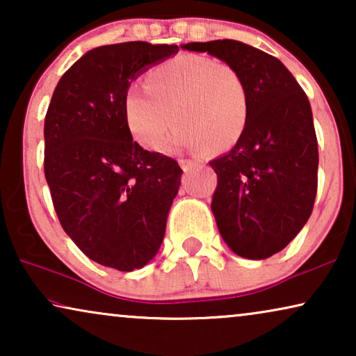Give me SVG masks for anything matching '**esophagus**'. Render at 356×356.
Returning a JSON list of instances; mask_svg holds the SVG:
<instances>
[{
    "mask_svg": "<svg viewBox=\"0 0 356 356\" xmlns=\"http://www.w3.org/2000/svg\"><path fill=\"white\" fill-rule=\"evenodd\" d=\"M178 163H179V167L183 168V172H189V170H193L194 167H196V163L189 159H179Z\"/></svg>",
    "mask_w": 356,
    "mask_h": 356,
    "instance_id": "esophagus-1",
    "label": "esophagus"
}]
</instances>
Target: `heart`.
<instances>
[{
	"instance_id": "b5f03b06",
	"label": "heart",
	"mask_w": 356,
	"mask_h": 356,
	"mask_svg": "<svg viewBox=\"0 0 356 356\" xmlns=\"http://www.w3.org/2000/svg\"><path fill=\"white\" fill-rule=\"evenodd\" d=\"M248 87L235 66L204 56H184L150 71L145 89L124 92L123 115L131 138L157 150L170 128L168 149L222 152L241 139L248 123Z\"/></svg>"
}]
</instances>
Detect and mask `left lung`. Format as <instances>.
Wrapping results in <instances>:
<instances>
[{"label":"left lung","mask_w":356,"mask_h":356,"mask_svg":"<svg viewBox=\"0 0 356 356\" xmlns=\"http://www.w3.org/2000/svg\"><path fill=\"white\" fill-rule=\"evenodd\" d=\"M235 66L248 87V123L230 152L212 160V212L230 250L266 259L298 235L318 193V139L309 100L291 72L269 53L236 40L193 42Z\"/></svg>","instance_id":"1"}]
</instances>
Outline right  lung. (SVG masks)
<instances>
[{
	"label": "right lung",
	"mask_w": 356,
	"mask_h": 356,
	"mask_svg": "<svg viewBox=\"0 0 356 356\" xmlns=\"http://www.w3.org/2000/svg\"><path fill=\"white\" fill-rule=\"evenodd\" d=\"M178 50L147 42L94 48L63 74L47 110L43 168L63 230L116 270L140 269L157 254L183 173L177 160L134 143L124 92Z\"/></svg>",
	"instance_id": "right-lung-1"
}]
</instances>
